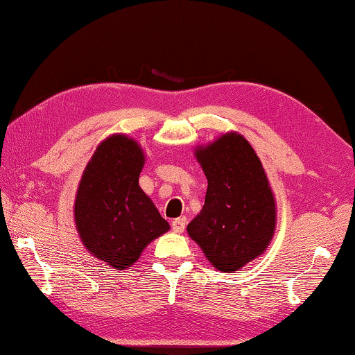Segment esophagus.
Here are the masks:
<instances>
[{"label":"esophagus","instance_id":"1","mask_svg":"<svg viewBox=\"0 0 355 355\" xmlns=\"http://www.w3.org/2000/svg\"><path fill=\"white\" fill-rule=\"evenodd\" d=\"M185 225H187V220H185V216H179V218L171 221L173 231L178 232V234H181V232L185 231Z\"/></svg>","mask_w":355,"mask_h":355}]
</instances>
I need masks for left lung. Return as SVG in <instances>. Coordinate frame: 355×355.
<instances>
[{
    "label": "left lung",
    "mask_w": 355,
    "mask_h": 355,
    "mask_svg": "<svg viewBox=\"0 0 355 355\" xmlns=\"http://www.w3.org/2000/svg\"><path fill=\"white\" fill-rule=\"evenodd\" d=\"M207 178L206 202L187 232L220 271L259 257L276 229V202L262 162L243 135L227 132L195 151Z\"/></svg>",
    "instance_id": "1"
}]
</instances>
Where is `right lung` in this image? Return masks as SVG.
I'll return each mask as SVG.
<instances>
[{
    "instance_id": "right-lung-1",
    "label": "right lung",
    "mask_w": 355,
    "mask_h": 355,
    "mask_svg": "<svg viewBox=\"0 0 355 355\" xmlns=\"http://www.w3.org/2000/svg\"><path fill=\"white\" fill-rule=\"evenodd\" d=\"M145 154L128 135L99 143L80 178L74 221L87 251L114 270L134 265L170 225L140 189Z\"/></svg>"
}]
</instances>
